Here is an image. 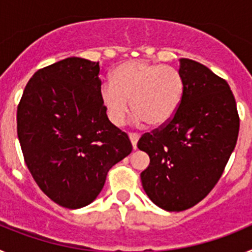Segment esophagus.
<instances>
[{
	"label": "esophagus",
	"mask_w": 252,
	"mask_h": 252,
	"mask_svg": "<svg viewBox=\"0 0 252 252\" xmlns=\"http://www.w3.org/2000/svg\"><path fill=\"white\" fill-rule=\"evenodd\" d=\"M128 137H130L131 144H132V148H133V150H135V149H136V144H137V140H139L140 135L136 132H130L128 133Z\"/></svg>",
	"instance_id": "34e87169"
}]
</instances>
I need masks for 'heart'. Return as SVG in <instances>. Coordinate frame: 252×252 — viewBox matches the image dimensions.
I'll return each instance as SVG.
<instances>
[{"label":"heart","mask_w":252,"mask_h":252,"mask_svg":"<svg viewBox=\"0 0 252 252\" xmlns=\"http://www.w3.org/2000/svg\"><path fill=\"white\" fill-rule=\"evenodd\" d=\"M183 93V78L177 69L135 59L113 69L111 82H104L99 88V98L116 126L124 124L131 101L140 121L159 127L174 117Z\"/></svg>","instance_id":"1"}]
</instances>
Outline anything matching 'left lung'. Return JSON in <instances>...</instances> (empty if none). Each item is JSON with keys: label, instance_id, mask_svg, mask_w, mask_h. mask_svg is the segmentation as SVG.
I'll return each instance as SVG.
<instances>
[{"label": "left lung", "instance_id": "1", "mask_svg": "<svg viewBox=\"0 0 252 252\" xmlns=\"http://www.w3.org/2000/svg\"><path fill=\"white\" fill-rule=\"evenodd\" d=\"M183 99L168 124L144 133L137 148L150 158L144 190L169 212L192 208L223 174L237 142L240 117L223 78L203 64L180 59Z\"/></svg>", "mask_w": 252, "mask_h": 252}]
</instances>
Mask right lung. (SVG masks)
I'll list each match as a JSON object with an SVG mask.
<instances>
[{"label":"right lung","mask_w":252,"mask_h":252,"mask_svg":"<svg viewBox=\"0 0 252 252\" xmlns=\"http://www.w3.org/2000/svg\"><path fill=\"white\" fill-rule=\"evenodd\" d=\"M99 62L66 58L39 69L17 106L26 166L51 201L90 204L107 173L132 151L127 133L108 120L99 98Z\"/></svg>","instance_id":"obj_1"}]
</instances>
